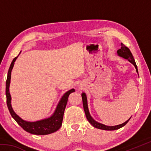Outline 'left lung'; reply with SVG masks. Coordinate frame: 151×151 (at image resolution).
Masks as SVG:
<instances>
[{"label": "left lung", "mask_w": 151, "mask_h": 151, "mask_svg": "<svg viewBox=\"0 0 151 151\" xmlns=\"http://www.w3.org/2000/svg\"><path fill=\"white\" fill-rule=\"evenodd\" d=\"M117 53H118V55L120 56V57H123L124 58L128 59V60H129V62H131L132 64H133L134 66H135V68H136L137 72L138 73L137 66L136 65V63H135V60L133 58V56H132L131 50H130L129 48H128L127 46H125L123 43H121V48L117 50ZM82 99H83V108H84V110H85V115H86V119H87L88 122H90V123L93 125L94 127L97 128V129L106 130V131H114V130L119 129H120V128L124 127L131 118H131H130L129 120H127L126 122H124V123H122L121 124L116 125V126L109 127V126H106V125L103 124H101V123H99V122H96L91 116L90 113H89V111H88V105H87V99H86V96L85 93L82 94Z\"/></svg>", "instance_id": "left-lung-1"}]
</instances>
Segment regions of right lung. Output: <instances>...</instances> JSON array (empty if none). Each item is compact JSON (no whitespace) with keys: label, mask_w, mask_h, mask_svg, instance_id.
<instances>
[{"label":"right lung","mask_w":151,"mask_h":151,"mask_svg":"<svg viewBox=\"0 0 151 151\" xmlns=\"http://www.w3.org/2000/svg\"><path fill=\"white\" fill-rule=\"evenodd\" d=\"M19 55H18L17 57H15L13 60L12 61L11 65L10 66V68L9 69L8 75H7V79L6 81V104L10 113H11L12 118L17 121V123L19 124L24 131L29 132V133L38 135H45L56 132L60 129L61 125H62L64 112H65L66 103H67L68 98L70 93L75 92V89H71V90L67 91L65 94H64L62 98H61L59 103L58 104L57 107L55 110L54 114H53L50 118L36 122H27L24 121V120H22V119H20V117L15 113L12 109L11 104V96L9 93V86L10 83H11V71L12 68H13L15 60H17V58L19 57Z\"/></svg>","instance_id":"right-lung-1"}]
</instances>
